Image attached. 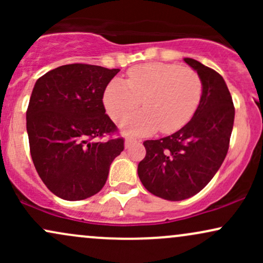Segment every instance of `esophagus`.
Instances as JSON below:
<instances>
[{
	"mask_svg": "<svg viewBox=\"0 0 263 263\" xmlns=\"http://www.w3.org/2000/svg\"><path fill=\"white\" fill-rule=\"evenodd\" d=\"M135 142H140V141H137V140H135V138H131V137H127L126 138V141H125V147L126 148H128L129 146H131L132 143H135Z\"/></svg>",
	"mask_w": 263,
	"mask_h": 263,
	"instance_id": "1",
	"label": "esophagus"
}]
</instances>
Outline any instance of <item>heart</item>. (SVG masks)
<instances>
[{
    "mask_svg": "<svg viewBox=\"0 0 263 263\" xmlns=\"http://www.w3.org/2000/svg\"><path fill=\"white\" fill-rule=\"evenodd\" d=\"M201 92V79L193 69L149 63L129 69L126 83L114 79L102 100L115 122H121L143 104V111L122 123L126 134L148 135L158 128L172 134L190 121L200 104Z\"/></svg>",
    "mask_w": 263,
    "mask_h": 263,
    "instance_id": "b5f03b06",
    "label": "heart"
}]
</instances>
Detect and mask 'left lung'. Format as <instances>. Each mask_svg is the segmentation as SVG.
Wrapping results in <instances>:
<instances>
[{
    "mask_svg": "<svg viewBox=\"0 0 263 263\" xmlns=\"http://www.w3.org/2000/svg\"><path fill=\"white\" fill-rule=\"evenodd\" d=\"M203 84L200 104L192 120L176 134L143 142L146 157L138 163V177L156 197L179 201L206 185L228 155L235 107L219 73L198 60L184 58Z\"/></svg>",
    "mask_w": 263,
    "mask_h": 263,
    "instance_id": "1",
    "label": "left lung"
}]
</instances>
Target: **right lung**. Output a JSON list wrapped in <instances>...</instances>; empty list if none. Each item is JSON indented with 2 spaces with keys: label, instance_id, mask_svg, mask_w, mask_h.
I'll list each match as a JSON object with an SVG mask.
<instances>
[{
  "label": "right lung",
  "instance_id": "obj_1",
  "mask_svg": "<svg viewBox=\"0 0 263 263\" xmlns=\"http://www.w3.org/2000/svg\"><path fill=\"white\" fill-rule=\"evenodd\" d=\"M120 69L68 64L35 83L27 108L32 161L47 188L64 200H83L106 183L111 163L123 151V138L105 142L116 125L102 98Z\"/></svg>",
  "mask_w": 263,
  "mask_h": 263
}]
</instances>
